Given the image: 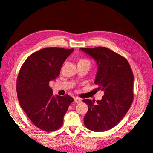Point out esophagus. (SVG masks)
Instances as JSON below:
<instances>
[{
    "label": "esophagus",
    "mask_w": 153,
    "mask_h": 153,
    "mask_svg": "<svg viewBox=\"0 0 153 153\" xmlns=\"http://www.w3.org/2000/svg\"><path fill=\"white\" fill-rule=\"evenodd\" d=\"M74 102H75L76 103H77V104L80 103V102H81V99L79 98H78V97H75V98H74Z\"/></svg>",
    "instance_id": "esophagus-1"
}]
</instances>
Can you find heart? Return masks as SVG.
Masks as SVG:
<instances>
[{"instance_id": "obj_1", "label": "heart", "mask_w": 153, "mask_h": 153, "mask_svg": "<svg viewBox=\"0 0 153 153\" xmlns=\"http://www.w3.org/2000/svg\"><path fill=\"white\" fill-rule=\"evenodd\" d=\"M79 63H89L90 65V62L88 59H80L79 61Z\"/></svg>"}]
</instances>
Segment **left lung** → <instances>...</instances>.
I'll return each instance as SVG.
<instances>
[{
	"label": "left lung",
	"mask_w": 153,
	"mask_h": 153,
	"mask_svg": "<svg viewBox=\"0 0 153 153\" xmlns=\"http://www.w3.org/2000/svg\"><path fill=\"white\" fill-rule=\"evenodd\" d=\"M96 61L94 84L104 91L101 101L83 100L88 106L84 117L87 128L94 132L112 129L122 120L134 100V74L128 60L105 47L80 48Z\"/></svg>",
	"instance_id": "1"
}]
</instances>
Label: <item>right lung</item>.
Instances as JSON below:
<instances>
[{
	"label": "right lung",
	"mask_w": 153,
	"mask_h": 153,
	"mask_svg": "<svg viewBox=\"0 0 153 153\" xmlns=\"http://www.w3.org/2000/svg\"><path fill=\"white\" fill-rule=\"evenodd\" d=\"M73 50L56 47L39 50L27 58L18 73L19 104L35 126L44 131L52 132L62 126L63 117L74 101L68 94L54 96L49 86Z\"/></svg>",
	"instance_id": "add662e5"
}]
</instances>
